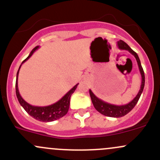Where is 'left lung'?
I'll return each mask as SVG.
<instances>
[{"label":"left lung","instance_id":"obj_1","mask_svg":"<svg viewBox=\"0 0 160 160\" xmlns=\"http://www.w3.org/2000/svg\"><path fill=\"white\" fill-rule=\"evenodd\" d=\"M117 46L118 47V49H123V50H128L130 53H132L135 58L136 59L137 63H138V69H139L140 73H141L142 77V83L141 87H140V90L138 91V94L136 95L135 98L132 100L131 102L128 103L127 104H124V105H114V104H108L107 102H104V101L101 100L100 98H98L94 93L92 92L91 90H89L90 92V96L91 98L92 103H93V106H94L95 109L100 112L101 114H104V115L108 116V117H112V118H120L122 116H125V114H128V112H130L132 109L134 108V107L135 106V104H137V102L139 100L140 96H141L142 93L143 89H144L145 86V74L144 71H143L142 67L141 62H140V59L138 58V55L135 52H134L131 48L129 47L127 43H125V42L122 41V40H119L117 42Z\"/></svg>","mask_w":160,"mask_h":160}]
</instances>
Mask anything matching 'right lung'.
<instances>
[{
	"instance_id": "1",
	"label": "right lung",
	"mask_w": 160,
	"mask_h": 160,
	"mask_svg": "<svg viewBox=\"0 0 160 160\" xmlns=\"http://www.w3.org/2000/svg\"><path fill=\"white\" fill-rule=\"evenodd\" d=\"M38 49V46H36V47H35L32 50L29 56L22 62L18 70L15 83L16 96H17V98L18 100L21 105L23 107V108L25 109V111H26L29 115L32 116V118H34L36 119V120L39 121V122H53V121H56L57 120V119L61 118L63 117L64 115H66V114H67L69 108H70V97L71 95L72 94V93L75 91V90L77 89V85H78L79 83L76 84L75 86H74L70 91L67 92L59 101H58L57 102H56L55 104H51V105L44 106V107H38V106H32L28 104V103H27L26 101L22 98L20 93H19L18 87V77L19 70H20L22 64H23L25 61L28 60L31 56H32V54L35 52V50H37Z\"/></svg>"
}]
</instances>
